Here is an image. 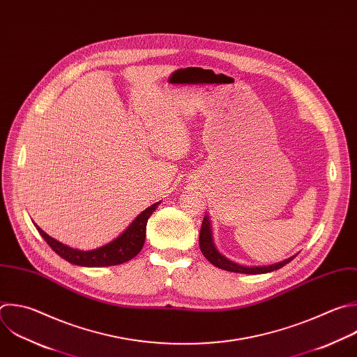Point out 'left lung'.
<instances>
[{"mask_svg": "<svg viewBox=\"0 0 357 357\" xmlns=\"http://www.w3.org/2000/svg\"><path fill=\"white\" fill-rule=\"evenodd\" d=\"M199 245H200V251L202 254L206 257V259L214 265L215 268H220L222 271L227 272H234V273H247V275H259V273H269L273 271H278L280 268H283L284 265H287L289 262H291L296 257H290L282 262L278 264H272L268 266H244L240 264H235L232 261H229L228 258H225L224 255H221L218 252V250L214 245L213 241V231H211V224L208 220V215H204L203 222H202V228H200V235H199Z\"/></svg>", "mask_w": 357, "mask_h": 357, "instance_id": "obj_1", "label": "left lung"}]
</instances>
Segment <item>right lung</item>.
Masks as SVG:
<instances>
[{"label":"right lung","instance_id":"1","mask_svg":"<svg viewBox=\"0 0 357 357\" xmlns=\"http://www.w3.org/2000/svg\"><path fill=\"white\" fill-rule=\"evenodd\" d=\"M160 203L161 202H157L150 207H147L144 211H142L130 222V225L121 235L116 236L114 240L91 251H81L77 248H71L52 238V236L47 235L40 227H38L35 222L33 224L38 228L39 234L43 236V240L49 244V247L67 262L77 266H85V268L114 266V265H121L133 259L143 250V245L146 241L147 221Z\"/></svg>","mask_w":357,"mask_h":357}]
</instances>
